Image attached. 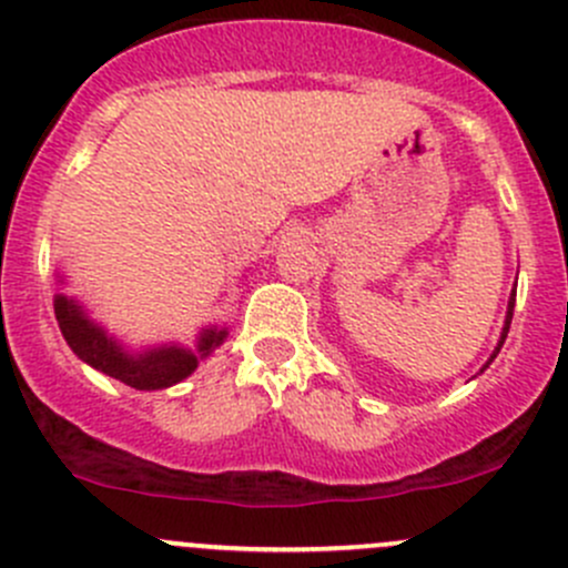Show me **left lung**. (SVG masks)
I'll use <instances>...</instances> for the list:
<instances>
[{"label": "left lung", "instance_id": "8db88e82", "mask_svg": "<svg viewBox=\"0 0 568 568\" xmlns=\"http://www.w3.org/2000/svg\"><path fill=\"white\" fill-rule=\"evenodd\" d=\"M514 302H517V294H511V302H508V316H506V326H503L500 343H497V348H495V354H491V357H489V363H491V359L497 357V352H500V348H503V343H506V335H508V329H511V318H514ZM489 363H486L484 368H489Z\"/></svg>", "mask_w": 568, "mask_h": 568}]
</instances>
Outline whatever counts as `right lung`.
Masks as SVG:
<instances>
[{
	"label": "right lung",
	"mask_w": 568,
	"mask_h": 568,
	"mask_svg": "<svg viewBox=\"0 0 568 568\" xmlns=\"http://www.w3.org/2000/svg\"><path fill=\"white\" fill-rule=\"evenodd\" d=\"M54 313L57 321H60L62 337H65L68 346L73 348L79 359L93 365L101 374L134 387V390H162V387L186 379L197 368V359L205 357L211 348L220 346L222 337H225V329H205L203 337H200L197 354L178 346H164L151 348V352L140 354V357H131L112 337L104 335L101 326H95L93 321L84 316L82 307L73 300L57 296Z\"/></svg>",
	"instance_id": "1"
}]
</instances>
